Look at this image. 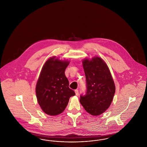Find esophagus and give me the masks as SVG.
<instances>
[{"instance_id":"1","label":"esophagus","mask_w":147,"mask_h":147,"mask_svg":"<svg viewBox=\"0 0 147 147\" xmlns=\"http://www.w3.org/2000/svg\"><path fill=\"white\" fill-rule=\"evenodd\" d=\"M75 92H76V96H78L79 94V91H78V90H75Z\"/></svg>"}]
</instances>
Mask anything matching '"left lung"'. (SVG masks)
<instances>
[{"instance_id": "left-lung-1", "label": "left lung", "mask_w": 147, "mask_h": 147, "mask_svg": "<svg viewBox=\"0 0 147 147\" xmlns=\"http://www.w3.org/2000/svg\"><path fill=\"white\" fill-rule=\"evenodd\" d=\"M86 77V91L82 94L80 102L85 111L92 115L104 113L112 103L115 91L110 71L102 59L97 57L82 62Z\"/></svg>"}]
</instances>
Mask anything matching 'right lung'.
Segmentation results:
<instances>
[{"label": "right lung", "instance_id": "obj_1", "mask_svg": "<svg viewBox=\"0 0 147 147\" xmlns=\"http://www.w3.org/2000/svg\"><path fill=\"white\" fill-rule=\"evenodd\" d=\"M69 62L58 59H48L44 65L36 86V94L42 110L50 115L64 111L75 92L69 88L65 71Z\"/></svg>", "mask_w": 147, "mask_h": 147}]
</instances>
